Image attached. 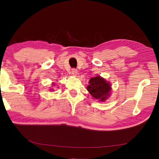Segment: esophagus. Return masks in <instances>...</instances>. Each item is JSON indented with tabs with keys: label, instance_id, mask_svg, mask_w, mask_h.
<instances>
[{
	"label": "esophagus",
	"instance_id": "esophagus-1",
	"mask_svg": "<svg viewBox=\"0 0 159 159\" xmlns=\"http://www.w3.org/2000/svg\"><path fill=\"white\" fill-rule=\"evenodd\" d=\"M78 73V70H77L76 69H73V70H72V71H71V75H73V76L77 75Z\"/></svg>",
	"mask_w": 159,
	"mask_h": 159
}]
</instances>
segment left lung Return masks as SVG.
Wrapping results in <instances>:
<instances>
[{"instance_id": "1", "label": "left lung", "mask_w": 159, "mask_h": 159, "mask_svg": "<svg viewBox=\"0 0 159 159\" xmlns=\"http://www.w3.org/2000/svg\"><path fill=\"white\" fill-rule=\"evenodd\" d=\"M111 89V85L109 81L100 75L91 78L89 85L87 86V90L92 97L102 102L109 98Z\"/></svg>"}]
</instances>
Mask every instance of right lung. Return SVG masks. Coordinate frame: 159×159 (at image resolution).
I'll return each mask as SVG.
<instances>
[{
    "mask_svg": "<svg viewBox=\"0 0 159 159\" xmlns=\"http://www.w3.org/2000/svg\"><path fill=\"white\" fill-rule=\"evenodd\" d=\"M52 85H55V84H54V83H53V84H52ZM50 90H51V91H54V89H50Z\"/></svg>",
    "mask_w": 159,
    "mask_h": 159,
    "instance_id": "add662e5",
    "label": "right lung"
}]
</instances>
